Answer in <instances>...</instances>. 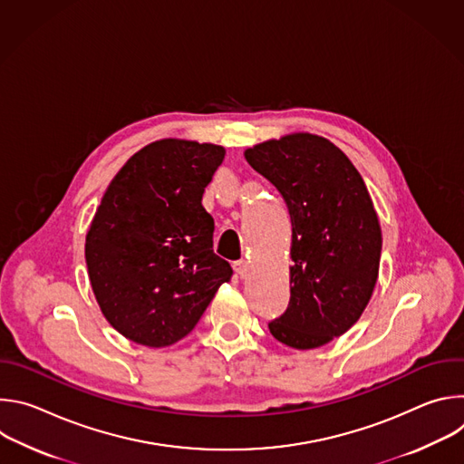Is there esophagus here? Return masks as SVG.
I'll list each match as a JSON object with an SVG mask.
<instances>
[{
    "instance_id": "1",
    "label": "esophagus",
    "mask_w": 464,
    "mask_h": 464,
    "mask_svg": "<svg viewBox=\"0 0 464 464\" xmlns=\"http://www.w3.org/2000/svg\"><path fill=\"white\" fill-rule=\"evenodd\" d=\"M233 268H235V274H237L240 279H246V277L249 276V264H247L246 260H237V262L233 264Z\"/></svg>"
}]
</instances>
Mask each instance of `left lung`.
<instances>
[{
	"label": "left lung",
	"instance_id": "obj_1",
	"mask_svg": "<svg viewBox=\"0 0 464 464\" xmlns=\"http://www.w3.org/2000/svg\"><path fill=\"white\" fill-rule=\"evenodd\" d=\"M244 156L281 192L292 220L290 303L270 333L294 349L321 347L360 319L378 279L382 231L367 187L338 147L312 134Z\"/></svg>",
	"mask_w": 464,
	"mask_h": 464
}]
</instances>
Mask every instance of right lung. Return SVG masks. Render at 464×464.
I'll list each match as a JSON object with an SVG mask.
<instances>
[{"label": "right lung", "mask_w": 464, "mask_h": 464, "mask_svg": "<svg viewBox=\"0 0 464 464\" xmlns=\"http://www.w3.org/2000/svg\"><path fill=\"white\" fill-rule=\"evenodd\" d=\"M224 156L217 145L163 140L108 185L86 235V264L104 317L124 338L156 349L179 342L231 279L202 206Z\"/></svg>", "instance_id": "add662e5"}]
</instances>
